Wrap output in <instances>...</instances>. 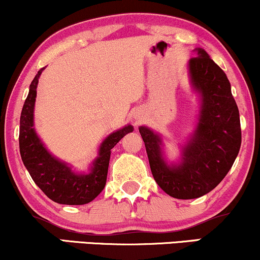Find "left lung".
Instances as JSON below:
<instances>
[{"label":"left lung","instance_id":"1","mask_svg":"<svg viewBox=\"0 0 260 260\" xmlns=\"http://www.w3.org/2000/svg\"><path fill=\"white\" fill-rule=\"evenodd\" d=\"M187 64L200 109L193 132L180 145V157L168 161L160 133L140 126L154 179L174 199L190 200L214 189L233 167L241 146L240 114L226 75L202 48Z\"/></svg>","mask_w":260,"mask_h":260}]
</instances>
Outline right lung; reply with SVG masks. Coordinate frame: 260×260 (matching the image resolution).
Returning a JSON list of instances; mask_svg holds the SVG:
<instances>
[{
    "instance_id": "1",
    "label": "right lung",
    "mask_w": 260,
    "mask_h": 260,
    "mask_svg": "<svg viewBox=\"0 0 260 260\" xmlns=\"http://www.w3.org/2000/svg\"><path fill=\"white\" fill-rule=\"evenodd\" d=\"M45 68L39 70L30 84L20 115L19 149L21 160L32 180L47 198L60 205H86L93 201L104 189L108 176L111 149L127 133L133 132L132 124L109 134L99 145L98 156L87 172H76L67 162L53 156L37 136L34 123L36 89Z\"/></svg>"
}]
</instances>
